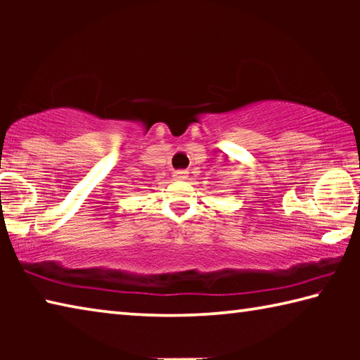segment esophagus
<instances>
[{
    "instance_id": "1",
    "label": "esophagus",
    "mask_w": 360,
    "mask_h": 360,
    "mask_svg": "<svg viewBox=\"0 0 360 360\" xmlns=\"http://www.w3.org/2000/svg\"><path fill=\"white\" fill-rule=\"evenodd\" d=\"M188 178V173L187 172H176L174 174H173V179L174 181H186Z\"/></svg>"
}]
</instances>
